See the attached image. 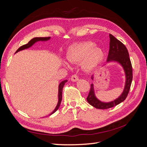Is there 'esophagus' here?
Instances as JSON below:
<instances>
[{"instance_id": "1", "label": "esophagus", "mask_w": 147, "mask_h": 147, "mask_svg": "<svg viewBox=\"0 0 147 147\" xmlns=\"http://www.w3.org/2000/svg\"><path fill=\"white\" fill-rule=\"evenodd\" d=\"M71 80L72 82H77V80H78V77L76 74H74L73 75L72 77H71Z\"/></svg>"}]
</instances>
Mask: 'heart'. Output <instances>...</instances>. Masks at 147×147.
<instances>
[{"label": "heart", "instance_id": "heart-1", "mask_svg": "<svg viewBox=\"0 0 147 147\" xmlns=\"http://www.w3.org/2000/svg\"><path fill=\"white\" fill-rule=\"evenodd\" d=\"M95 45L90 41L74 43L68 49L67 59L71 63H82V67L86 72L94 70L101 64L105 57L103 49ZM65 65L68 66L67 63Z\"/></svg>", "mask_w": 147, "mask_h": 147}]
</instances>
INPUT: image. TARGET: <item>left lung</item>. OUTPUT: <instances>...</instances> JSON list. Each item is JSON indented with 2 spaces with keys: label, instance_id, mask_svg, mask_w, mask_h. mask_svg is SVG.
I'll return each instance as SVG.
<instances>
[{
  "label": "left lung",
  "instance_id": "1",
  "mask_svg": "<svg viewBox=\"0 0 147 147\" xmlns=\"http://www.w3.org/2000/svg\"><path fill=\"white\" fill-rule=\"evenodd\" d=\"M109 37L110 49L107 61V63L117 62L122 66L124 71V74H125L126 82L121 94L117 99L109 102H102L97 98L94 93V86L92 83L86 100L91 105L98 109H107L112 108L123 102L127 96L132 80V64L126 47L122 42L118 40L112 34H110ZM91 79L94 80L93 75L91 76Z\"/></svg>",
  "mask_w": 147,
  "mask_h": 147
}]
</instances>
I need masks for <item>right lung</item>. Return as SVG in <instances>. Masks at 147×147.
Instances as JSON below:
<instances>
[{
  "mask_svg": "<svg viewBox=\"0 0 147 147\" xmlns=\"http://www.w3.org/2000/svg\"><path fill=\"white\" fill-rule=\"evenodd\" d=\"M50 39V37H35V38H33L32 39H31L28 42V43L26 44V45H24L23 46L20 47L18 49L17 51H16V53L20 51H21V50H25V49H27V48H30V47H32L34 44L37 42H39V41H47L48 40ZM67 82V80H64L63 82H61L59 84V90H58V102H57V104L56 107L55 109L53 111L52 113H51L50 114V115H52L53 113H54L55 112H56V111L57 110V109H59V106H60V104H61V100H62V93H63V88L64 86L65 83Z\"/></svg>",
  "mask_w": 147,
  "mask_h": 147,
  "instance_id": "obj_1",
  "label": "right lung"
}]
</instances>
